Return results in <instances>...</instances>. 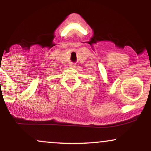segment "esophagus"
<instances>
[{
	"label": "esophagus",
	"mask_w": 151,
	"mask_h": 151,
	"mask_svg": "<svg viewBox=\"0 0 151 151\" xmlns=\"http://www.w3.org/2000/svg\"><path fill=\"white\" fill-rule=\"evenodd\" d=\"M70 66L71 67H72V68H74V67H76V65H75V64H74V63H71Z\"/></svg>",
	"instance_id": "1"
}]
</instances>
